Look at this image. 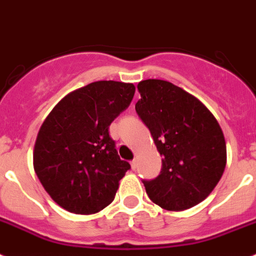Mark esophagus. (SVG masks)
<instances>
[{
    "label": "esophagus",
    "instance_id": "esophagus-1",
    "mask_svg": "<svg viewBox=\"0 0 256 256\" xmlns=\"http://www.w3.org/2000/svg\"><path fill=\"white\" fill-rule=\"evenodd\" d=\"M131 168H132V170H136V167H138V162H136V160H131Z\"/></svg>",
    "mask_w": 256,
    "mask_h": 256
}]
</instances>
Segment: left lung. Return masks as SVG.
<instances>
[{
    "label": "left lung",
    "mask_w": 256,
    "mask_h": 256,
    "mask_svg": "<svg viewBox=\"0 0 256 256\" xmlns=\"http://www.w3.org/2000/svg\"><path fill=\"white\" fill-rule=\"evenodd\" d=\"M138 116L149 128L162 156V170L142 180L153 202L167 210H185L210 194L226 167L222 128L194 96L164 80L138 84Z\"/></svg>",
    "instance_id": "obj_1"
}]
</instances>
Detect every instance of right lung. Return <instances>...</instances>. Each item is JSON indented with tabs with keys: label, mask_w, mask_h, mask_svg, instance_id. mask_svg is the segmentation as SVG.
Masks as SVG:
<instances>
[{
	"label": "right lung",
	"mask_w": 256,
	"mask_h": 256,
	"mask_svg": "<svg viewBox=\"0 0 256 256\" xmlns=\"http://www.w3.org/2000/svg\"><path fill=\"white\" fill-rule=\"evenodd\" d=\"M134 94V84L92 82L68 94L44 120L34 145V171L60 206L93 214L114 199L131 167L118 156L108 130Z\"/></svg>",
	"instance_id": "obj_1"
}]
</instances>
